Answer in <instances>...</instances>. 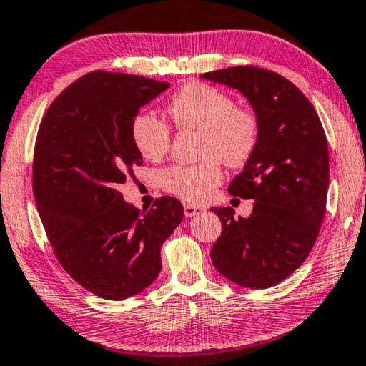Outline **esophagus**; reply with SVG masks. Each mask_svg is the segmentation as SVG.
Masks as SVG:
<instances>
[{
	"label": "esophagus",
	"mask_w": 366,
	"mask_h": 366,
	"mask_svg": "<svg viewBox=\"0 0 366 366\" xmlns=\"http://www.w3.org/2000/svg\"><path fill=\"white\" fill-rule=\"evenodd\" d=\"M183 211H184V215H187V217H194V215H199V214L204 212V209L199 207V206H193V204H184Z\"/></svg>",
	"instance_id": "34e87169"
}]
</instances>
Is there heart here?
<instances>
[{
    "label": "heart",
    "mask_w": 366,
    "mask_h": 366,
    "mask_svg": "<svg viewBox=\"0 0 366 366\" xmlns=\"http://www.w3.org/2000/svg\"><path fill=\"white\" fill-rule=\"evenodd\" d=\"M178 131H199V164H177L162 170L159 183L183 201L199 204L222 182V164L243 167L261 139V119L251 107L237 105L232 94L206 82H188L167 104ZM131 141L144 159L159 160L169 152L172 129L162 119L139 113L131 122Z\"/></svg>",
    "instance_id": "1"
}]
</instances>
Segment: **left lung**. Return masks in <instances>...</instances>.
Segmentation results:
<instances>
[{
    "instance_id": "1",
    "label": "left lung",
    "mask_w": 366,
    "mask_h": 366,
    "mask_svg": "<svg viewBox=\"0 0 366 366\" xmlns=\"http://www.w3.org/2000/svg\"><path fill=\"white\" fill-rule=\"evenodd\" d=\"M238 89L261 119V139L229 193L254 199L249 217L212 207L222 235L211 249L217 271L249 289H267L297 271L318 238L329 187L327 139L297 86L274 71L232 66L201 76Z\"/></svg>"
}]
</instances>
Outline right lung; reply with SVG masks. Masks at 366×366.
Segmentation results:
<instances>
[{
	"instance_id": "right-lung-1",
	"label": "right lung",
	"mask_w": 366,
	"mask_h": 366,
	"mask_svg": "<svg viewBox=\"0 0 366 366\" xmlns=\"http://www.w3.org/2000/svg\"><path fill=\"white\" fill-rule=\"evenodd\" d=\"M167 89L94 71L66 87L40 123L32 188L41 224L64 271L105 300H124L157 279L162 244L184 215L172 196L141 211L118 191L142 164L131 122Z\"/></svg>"
}]
</instances>
